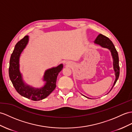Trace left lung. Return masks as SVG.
Wrapping results in <instances>:
<instances>
[{"instance_id": "obj_1", "label": "left lung", "mask_w": 132, "mask_h": 132, "mask_svg": "<svg viewBox=\"0 0 132 132\" xmlns=\"http://www.w3.org/2000/svg\"><path fill=\"white\" fill-rule=\"evenodd\" d=\"M94 43L96 44L99 45H100L102 47L107 48V49H109L111 51L112 59H113V67H114V70L115 71V80L114 81L113 86H112L111 89H110L111 91L112 88H113L114 85H115V83H116L117 80L118 79L119 76L120 68H119V65L118 53L117 52L116 49H115L113 43H112V41L109 39L108 37L104 36L103 35L99 34L98 35V36L96 37L95 40L94 41ZM85 97L87 98H88L87 97H86V96H85Z\"/></svg>"}]
</instances>
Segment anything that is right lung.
Segmentation results:
<instances>
[{
	"mask_svg": "<svg viewBox=\"0 0 132 132\" xmlns=\"http://www.w3.org/2000/svg\"><path fill=\"white\" fill-rule=\"evenodd\" d=\"M28 42V36H26L16 44L9 62V76L13 85L19 94L32 100L39 101L46 98L55 88L57 76L62 70L63 65L61 64L56 67L46 70L44 76V81L46 83L43 87L36 88L26 85L20 71L19 60L21 54Z\"/></svg>",
	"mask_w": 132,
	"mask_h": 132,
	"instance_id": "add662e5",
	"label": "right lung"
}]
</instances>
